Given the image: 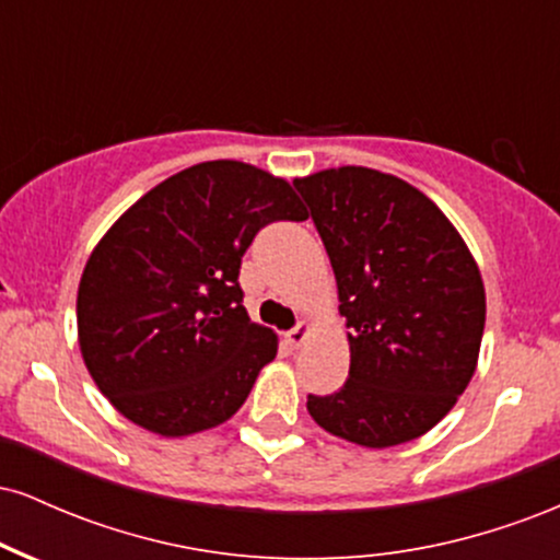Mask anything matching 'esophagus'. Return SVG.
<instances>
[{
  "label": "esophagus",
  "instance_id": "1",
  "mask_svg": "<svg viewBox=\"0 0 560 560\" xmlns=\"http://www.w3.org/2000/svg\"><path fill=\"white\" fill-rule=\"evenodd\" d=\"M311 331H313V326L307 324V320H300L298 326H294L292 331H287L284 334V339H287V345L292 347V350H298V347H302L305 345V339L311 337Z\"/></svg>",
  "mask_w": 560,
  "mask_h": 560
}]
</instances>
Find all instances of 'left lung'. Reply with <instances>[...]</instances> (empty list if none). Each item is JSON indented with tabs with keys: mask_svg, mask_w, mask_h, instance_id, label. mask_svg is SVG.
<instances>
[{
	"mask_svg": "<svg viewBox=\"0 0 560 560\" xmlns=\"http://www.w3.org/2000/svg\"><path fill=\"white\" fill-rule=\"evenodd\" d=\"M311 208L350 342L334 395H307L320 429L361 447H395L450 413L477 371L485 281L464 236L402 178L342 165L294 178Z\"/></svg>",
	"mask_w": 560,
	"mask_h": 560,
	"instance_id": "left-lung-1",
	"label": "left lung"
}]
</instances>
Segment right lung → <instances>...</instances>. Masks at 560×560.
<instances>
[{
	"instance_id": "obj_1",
	"label": "right lung",
	"mask_w": 560,
	"mask_h": 560,
	"mask_svg": "<svg viewBox=\"0 0 560 560\" xmlns=\"http://www.w3.org/2000/svg\"><path fill=\"white\" fill-rule=\"evenodd\" d=\"M284 178L197 163L137 199L96 242L75 318L83 363L118 413L160 436L229 421L279 337L249 320L240 266L273 221H305Z\"/></svg>"
}]
</instances>
